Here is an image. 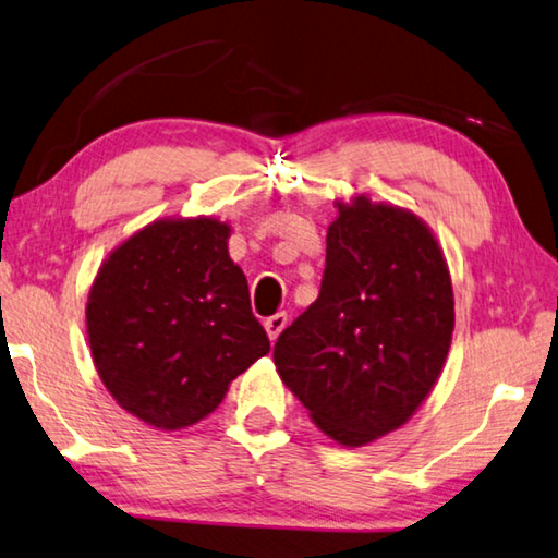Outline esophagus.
I'll list each match as a JSON object with an SVG mask.
<instances>
[{
  "instance_id": "obj_1",
  "label": "esophagus",
  "mask_w": 558,
  "mask_h": 558,
  "mask_svg": "<svg viewBox=\"0 0 558 558\" xmlns=\"http://www.w3.org/2000/svg\"><path fill=\"white\" fill-rule=\"evenodd\" d=\"M287 324H289V316H287L284 312H279V314L269 316L267 322H264V328H267L269 341H277V339H279V333L284 331V328H287Z\"/></svg>"
}]
</instances>
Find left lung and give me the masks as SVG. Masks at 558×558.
Listing matches in <instances>:
<instances>
[{
	"instance_id": "1",
	"label": "left lung",
	"mask_w": 558,
	"mask_h": 558,
	"mask_svg": "<svg viewBox=\"0 0 558 558\" xmlns=\"http://www.w3.org/2000/svg\"><path fill=\"white\" fill-rule=\"evenodd\" d=\"M322 291L274 343L318 430L345 447L403 427L445 368L454 328L442 246L405 207L336 199Z\"/></svg>"
}]
</instances>
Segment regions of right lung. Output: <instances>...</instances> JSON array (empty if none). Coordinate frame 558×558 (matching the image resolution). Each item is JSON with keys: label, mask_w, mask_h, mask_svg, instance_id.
Instances as JSON below:
<instances>
[{"label": "right lung", "mask_w": 558, "mask_h": 558, "mask_svg": "<svg viewBox=\"0 0 558 558\" xmlns=\"http://www.w3.org/2000/svg\"><path fill=\"white\" fill-rule=\"evenodd\" d=\"M217 217H162L100 264L86 304L90 355L125 413L182 430L222 403L230 383L269 353L244 271Z\"/></svg>", "instance_id": "add662e5"}]
</instances>
